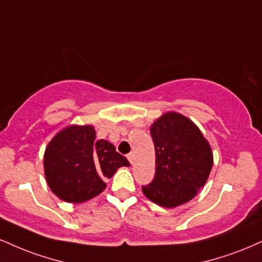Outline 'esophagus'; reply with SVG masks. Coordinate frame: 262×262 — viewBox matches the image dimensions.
Wrapping results in <instances>:
<instances>
[{
	"instance_id": "esophagus-1",
	"label": "esophagus",
	"mask_w": 262,
	"mask_h": 262,
	"mask_svg": "<svg viewBox=\"0 0 262 262\" xmlns=\"http://www.w3.org/2000/svg\"><path fill=\"white\" fill-rule=\"evenodd\" d=\"M127 159L129 160V162L133 163V162H134V154H133V152L128 154V155H127Z\"/></svg>"
}]
</instances>
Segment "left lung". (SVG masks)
<instances>
[{"mask_svg": "<svg viewBox=\"0 0 262 262\" xmlns=\"http://www.w3.org/2000/svg\"><path fill=\"white\" fill-rule=\"evenodd\" d=\"M150 133L155 144L156 172L143 193L168 209L188 203L204 187L212 168L209 141L193 121L178 112L157 118Z\"/></svg>", "mask_w": 262, "mask_h": 262, "instance_id": "8db88e82", "label": "left lung"}]
</instances>
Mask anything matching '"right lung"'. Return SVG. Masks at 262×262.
Wrapping results in <instances>:
<instances>
[{
    "instance_id": "right-lung-1",
    "label": "right lung",
    "mask_w": 262,
    "mask_h": 262,
    "mask_svg": "<svg viewBox=\"0 0 262 262\" xmlns=\"http://www.w3.org/2000/svg\"><path fill=\"white\" fill-rule=\"evenodd\" d=\"M93 125H68L46 146L43 171L52 193L79 204L102 193L105 179L130 163L107 140H95Z\"/></svg>"
}]
</instances>
